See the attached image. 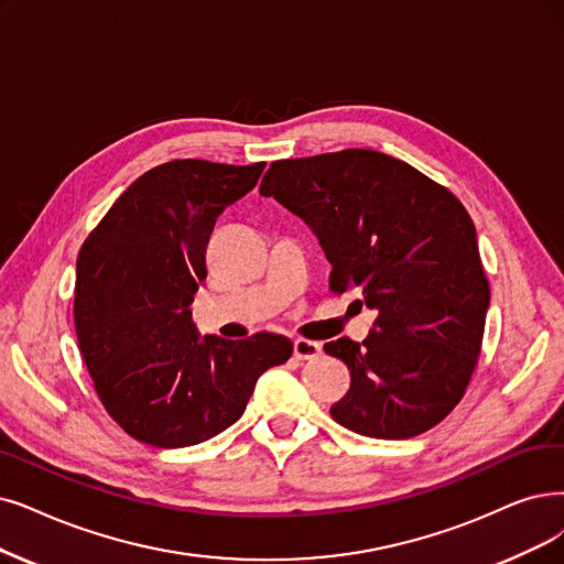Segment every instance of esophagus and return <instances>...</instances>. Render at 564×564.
<instances>
[{"label": "esophagus", "instance_id": "obj_1", "mask_svg": "<svg viewBox=\"0 0 564 564\" xmlns=\"http://www.w3.org/2000/svg\"><path fill=\"white\" fill-rule=\"evenodd\" d=\"M322 354V345L319 343H312V340H305V337H299V340L294 343V356L305 360V358H317Z\"/></svg>", "mask_w": 564, "mask_h": 564}]
</instances>
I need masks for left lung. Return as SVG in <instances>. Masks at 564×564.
I'll use <instances>...</instances> for the list:
<instances>
[{"instance_id": "8db88e82", "label": "left lung", "mask_w": 564, "mask_h": 564, "mask_svg": "<svg viewBox=\"0 0 564 564\" xmlns=\"http://www.w3.org/2000/svg\"><path fill=\"white\" fill-rule=\"evenodd\" d=\"M259 192L319 238L330 289L356 291L377 312L364 343L324 345L351 375L330 416L377 440L431 431L469 384L490 301L460 200L410 164L358 148L273 162Z\"/></svg>"}]
</instances>
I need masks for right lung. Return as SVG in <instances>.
<instances>
[{
	"label": "right lung",
	"mask_w": 564,
	"mask_h": 564,
	"mask_svg": "<svg viewBox=\"0 0 564 564\" xmlns=\"http://www.w3.org/2000/svg\"><path fill=\"white\" fill-rule=\"evenodd\" d=\"M263 166H156L80 247L78 347L106 412L133 440L177 448L219 435L242 416L257 379L294 351L275 333L200 337L189 310L215 219L254 189Z\"/></svg>",
	"instance_id": "obj_1"
}]
</instances>
